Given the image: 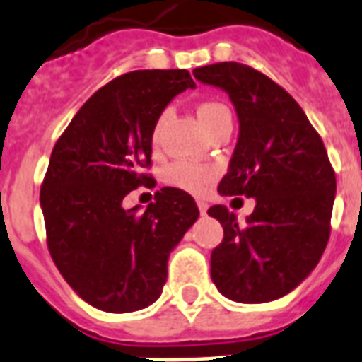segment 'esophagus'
I'll return each mask as SVG.
<instances>
[{"label":"esophagus","mask_w":362,"mask_h":362,"mask_svg":"<svg viewBox=\"0 0 362 362\" xmlns=\"http://www.w3.org/2000/svg\"><path fill=\"white\" fill-rule=\"evenodd\" d=\"M198 210H200L202 216H206V211H208V204L202 202V200H198Z\"/></svg>","instance_id":"34e87169"}]
</instances>
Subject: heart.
I'll return each instance as SVG.
<instances>
[{
	"label": "heart",
	"mask_w": 362,
	"mask_h": 362,
	"mask_svg": "<svg viewBox=\"0 0 362 362\" xmlns=\"http://www.w3.org/2000/svg\"><path fill=\"white\" fill-rule=\"evenodd\" d=\"M197 116L202 122V126L211 133L217 126H221L223 122L230 119V110L217 100H204L197 107ZM162 119H164V116L158 119V124L152 129V143L154 145L158 143ZM216 175L217 171L211 165L192 164V162H173L165 170V181L171 187H177L181 191L192 192V194H200V192L206 191V187L216 179Z\"/></svg>",
	"instance_id": "1"
}]
</instances>
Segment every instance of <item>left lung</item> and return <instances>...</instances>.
<instances>
[{"label":"left lung","mask_w":362,"mask_h":362,"mask_svg":"<svg viewBox=\"0 0 362 362\" xmlns=\"http://www.w3.org/2000/svg\"><path fill=\"white\" fill-rule=\"evenodd\" d=\"M192 74L229 95L238 116V141L217 191L255 198L244 225L221 204L208 210L225 233L211 252V281L238 303L279 300L317 267L330 236L336 175L326 148L292 95L262 72L217 62Z\"/></svg>","instance_id":"left-lung-1"}]
</instances>
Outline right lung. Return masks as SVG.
I'll list each match as a JSON object with an SVG mask.
<instances>
[{"label": "right lung", "instance_id": "obj_1", "mask_svg": "<svg viewBox=\"0 0 362 362\" xmlns=\"http://www.w3.org/2000/svg\"><path fill=\"white\" fill-rule=\"evenodd\" d=\"M194 88L187 70H135L86 100L51 152L40 191L47 248L81 300L132 313L158 300L168 259L198 219L189 192L164 187L141 214L122 202L152 187V129L175 95Z\"/></svg>", "mask_w": 362, "mask_h": 362}]
</instances>
